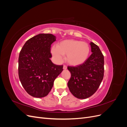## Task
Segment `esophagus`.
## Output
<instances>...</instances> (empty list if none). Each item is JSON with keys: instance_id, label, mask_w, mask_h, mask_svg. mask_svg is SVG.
I'll use <instances>...</instances> for the list:
<instances>
[{"instance_id": "obj_1", "label": "esophagus", "mask_w": 127, "mask_h": 127, "mask_svg": "<svg viewBox=\"0 0 127 127\" xmlns=\"http://www.w3.org/2000/svg\"><path fill=\"white\" fill-rule=\"evenodd\" d=\"M67 67L66 66V65H65V64H64V66H63V69H67Z\"/></svg>"}]
</instances>
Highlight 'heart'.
<instances>
[{"label": "heart", "instance_id": "1", "mask_svg": "<svg viewBox=\"0 0 127 127\" xmlns=\"http://www.w3.org/2000/svg\"><path fill=\"white\" fill-rule=\"evenodd\" d=\"M90 52V46L87 42L72 39L61 41L51 49L52 54L57 62H62L63 56H66L68 63L74 66L85 63Z\"/></svg>", "mask_w": 127, "mask_h": 127}]
</instances>
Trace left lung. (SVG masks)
<instances>
[{"label":"left lung","instance_id":"1","mask_svg":"<svg viewBox=\"0 0 127 127\" xmlns=\"http://www.w3.org/2000/svg\"><path fill=\"white\" fill-rule=\"evenodd\" d=\"M92 55L85 63L76 67L68 66L71 77L68 86L71 94L79 99H85L97 90L104 76V56L98 46L91 42Z\"/></svg>","mask_w":127,"mask_h":127}]
</instances>
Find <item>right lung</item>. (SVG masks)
I'll use <instances>...</instances> for the list:
<instances>
[{
  "label": "right lung",
  "instance_id": "add662e5",
  "mask_svg": "<svg viewBox=\"0 0 127 127\" xmlns=\"http://www.w3.org/2000/svg\"><path fill=\"white\" fill-rule=\"evenodd\" d=\"M56 41L51 34H39L26 42L18 58V76L29 95L37 98L47 96L63 65L51 61V45Z\"/></svg>",
  "mask_w": 127,
  "mask_h": 127
}]
</instances>
